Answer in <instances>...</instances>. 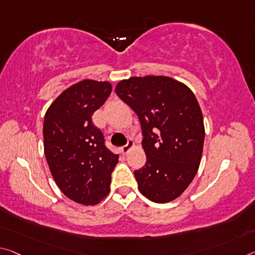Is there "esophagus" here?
Here are the masks:
<instances>
[{
    "label": "esophagus",
    "instance_id": "34e87169",
    "mask_svg": "<svg viewBox=\"0 0 255 255\" xmlns=\"http://www.w3.org/2000/svg\"><path fill=\"white\" fill-rule=\"evenodd\" d=\"M135 146V143L132 142L131 139H129L128 140V143H127V145H124V146H121L120 147V151L124 153V154H127V153L130 151V149Z\"/></svg>",
    "mask_w": 255,
    "mask_h": 255
}]
</instances>
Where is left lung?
I'll use <instances>...</instances> for the list:
<instances>
[{
  "label": "left lung",
  "instance_id": "1",
  "mask_svg": "<svg viewBox=\"0 0 255 255\" xmlns=\"http://www.w3.org/2000/svg\"><path fill=\"white\" fill-rule=\"evenodd\" d=\"M116 93L138 116L146 163L135 177L149 201L168 203L199 170L205 129L200 104L184 83L167 76L130 77Z\"/></svg>",
  "mask_w": 255,
  "mask_h": 255
}]
</instances>
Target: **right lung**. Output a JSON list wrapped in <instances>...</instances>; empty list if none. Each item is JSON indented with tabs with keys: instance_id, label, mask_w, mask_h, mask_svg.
<instances>
[{
	"instance_id": "right-lung-1",
	"label": "right lung",
	"mask_w": 255,
	"mask_h": 255,
	"mask_svg": "<svg viewBox=\"0 0 255 255\" xmlns=\"http://www.w3.org/2000/svg\"><path fill=\"white\" fill-rule=\"evenodd\" d=\"M109 82L84 79L56 98L45 113L44 153L64 195L76 203L95 205L110 193L111 173L119 157L104 145L92 116L111 94Z\"/></svg>"
}]
</instances>
